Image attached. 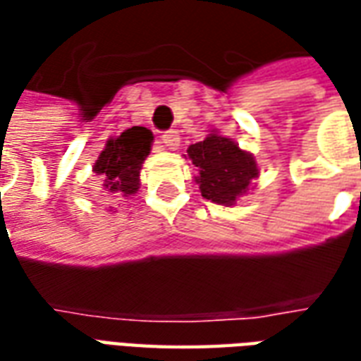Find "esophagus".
Listing matches in <instances>:
<instances>
[{
  "instance_id": "34e87169",
  "label": "esophagus",
  "mask_w": 361,
  "mask_h": 361,
  "mask_svg": "<svg viewBox=\"0 0 361 361\" xmlns=\"http://www.w3.org/2000/svg\"><path fill=\"white\" fill-rule=\"evenodd\" d=\"M160 142H162L164 149L176 150L180 147V135H178V131H166V133L160 137Z\"/></svg>"
}]
</instances>
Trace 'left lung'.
I'll list each match as a JSON object with an SVG mask.
<instances>
[{"label":"left lung","instance_id":"1","mask_svg":"<svg viewBox=\"0 0 361 361\" xmlns=\"http://www.w3.org/2000/svg\"><path fill=\"white\" fill-rule=\"evenodd\" d=\"M188 158L197 168L199 191L211 203L232 207L259 178L255 157L219 131H211L203 141L189 145Z\"/></svg>","mask_w":361,"mask_h":361}]
</instances>
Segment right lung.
Segmentation results:
<instances>
[{
  "label": "right lung",
  "instance_id": "right-lung-1",
  "mask_svg": "<svg viewBox=\"0 0 361 361\" xmlns=\"http://www.w3.org/2000/svg\"><path fill=\"white\" fill-rule=\"evenodd\" d=\"M154 141L150 129L135 126L118 137H110L96 158L92 172L98 176L102 193L108 199H131L141 188V168ZM114 211V207H108ZM116 212V211H114Z\"/></svg>",
  "mask_w": 361,
  "mask_h": 361
}]
</instances>
